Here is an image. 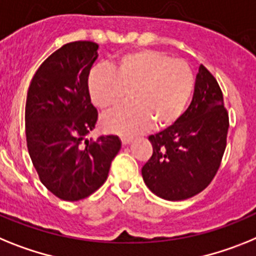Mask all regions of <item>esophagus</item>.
<instances>
[{"label": "esophagus", "mask_w": 256, "mask_h": 256, "mask_svg": "<svg viewBox=\"0 0 256 256\" xmlns=\"http://www.w3.org/2000/svg\"><path fill=\"white\" fill-rule=\"evenodd\" d=\"M131 140H132V138H131V136H126V135L121 136V142H122V144H124V146L128 144Z\"/></svg>", "instance_id": "34e87169"}]
</instances>
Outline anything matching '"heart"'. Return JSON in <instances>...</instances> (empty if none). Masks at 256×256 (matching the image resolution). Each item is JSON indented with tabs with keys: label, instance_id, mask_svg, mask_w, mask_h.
Listing matches in <instances>:
<instances>
[{
	"label": "heart",
	"instance_id": "b5f03b06",
	"mask_svg": "<svg viewBox=\"0 0 256 256\" xmlns=\"http://www.w3.org/2000/svg\"><path fill=\"white\" fill-rule=\"evenodd\" d=\"M194 84V73L186 60L154 50L124 54L112 72L95 68L88 76L91 100L100 110L121 106L131 92L132 106L102 120L103 128L116 134L140 132L152 122L157 128L175 124L190 103Z\"/></svg>",
	"mask_w": 256,
	"mask_h": 256
}]
</instances>
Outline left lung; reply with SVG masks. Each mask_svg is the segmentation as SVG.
Returning <instances> with one entry per match:
<instances>
[{
  "mask_svg": "<svg viewBox=\"0 0 256 256\" xmlns=\"http://www.w3.org/2000/svg\"><path fill=\"white\" fill-rule=\"evenodd\" d=\"M228 128L230 117L220 86L201 66L186 112L175 124L148 138L153 153L142 168L144 183L168 201L198 194L220 168Z\"/></svg>",
  "mask_w": 256,
  "mask_h": 256,
  "instance_id": "obj_1",
  "label": "left lung"
}]
</instances>
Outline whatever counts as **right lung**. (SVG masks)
I'll list each match as a JSON object with an SVG mask.
<instances>
[{
	"instance_id": "obj_1",
	"label": "right lung",
	"mask_w": 256,
	"mask_h": 256,
	"mask_svg": "<svg viewBox=\"0 0 256 256\" xmlns=\"http://www.w3.org/2000/svg\"><path fill=\"white\" fill-rule=\"evenodd\" d=\"M95 42L66 44L40 66L26 103V136L40 180L58 198L80 201L108 178L121 148L116 135L82 140L95 128L88 74L98 58Z\"/></svg>"
}]
</instances>
